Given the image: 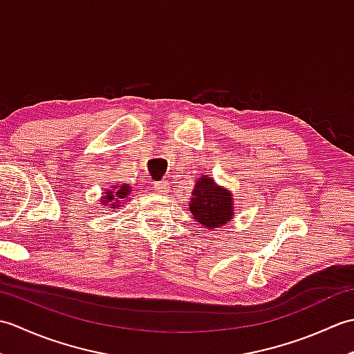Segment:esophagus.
<instances>
[{"label": "esophagus", "mask_w": 354, "mask_h": 354, "mask_svg": "<svg viewBox=\"0 0 354 354\" xmlns=\"http://www.w3.org/2000/svg\"><path fill=\"white\" fill-rule=\"evenodd\" d=\"M153 189H155L158 193L167 194V193L170 192V185H169L167 181H160V183H155V184H153Z\"/></svg>", "instance_id": "esophagus-1"}]
</instances>
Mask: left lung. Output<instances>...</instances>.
<instances>
[{
	"label": "left lung",
	"mask_w": 354,
	"mask_h": 354,
	"mask_svg": "<svg viewBox=\"0 0 354 354\" xmlns=\"http://www.w3.org/2000/svg\"><path fill=\"white\" fill-rule=\"evenodd\" d=\"M192 194L190 212L193 219H196L202 227L213 230L231 221L234 214L232 194L230 190L217 185L213 178L201 176Z\"/></svg>",
	"instance_id": "obj_1"
}]
</instances>
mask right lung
<instances>
[{"mask_svg":"<svg viewBox=\"0 0 354 354\" xmlns=\"http://www.w3.org/2000/svg\"><path fill=\"white\" fill-rule=\"evenodd\" d=\"M131 194V185H115L111 190H104L103 196V205H108L109 208H118L122 201H124Z\"/></svg>","mask_w":354,"mask_h":354,"instance_id":"right-lung-1","label":"right lung"}]
</instances>
